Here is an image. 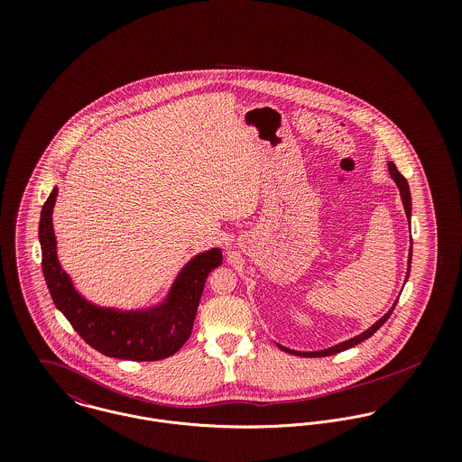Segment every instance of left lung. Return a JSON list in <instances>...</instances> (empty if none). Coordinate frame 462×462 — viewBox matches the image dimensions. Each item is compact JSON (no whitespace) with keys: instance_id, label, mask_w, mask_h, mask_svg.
<instances>
[{"instance_id":"1","label":"left lung","mask_w":462,"mask_h":462,"mask_svg":"<svg viewBox=\"0 0 462 462\" xmlns=\"http://www.w3.org/2000/svg\"><path fill=\"white\" fill-rule=\"evenodd\" d=\"M388 169H390V174H392V178H393V181L396 183V187H398V190H400V198H402V204H403V209H405V215H407V218H409V224H411V192H409V185H407V181H405V178L398 172V169L395 167V163L393 162H388ZM411 258H412V240H411V247H409V262H407V275H405V281H407V277H409V270H411ZM396 302L392 306V310L383 317V319H379L372 328H368V329L365 330V332H361V334H357V336H354V337H350V339H346V341H341V343H337V345H334V346H329V348H326V350H317V352H299V350H291V348H286V346H282V345H279L277 343V346L281 348V350H284V352H288V354H295V356H304V357H324V356H332V354H337V352H343V350H346V348H350V346H354V345H357V343H361V341H365V339H368L370 336H374L377 330L381 329L383 326H384V322L392 317V313H393V310H395Z\"/></svg>"}]
</instances>
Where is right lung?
<instances>
[{
    "instance_id": "1",
    "label": "right lung",
    "mask_w": 462,
    "mask_h": 462,
    "mask_svg": "<svg viewBox=\"0 0 462 462\" xmlns=\"http://www.w3.org/2000/svg\"><path fill=\"white\" fill-rule=\"evenodd\" d=\"M55 187L41 211L39 242L42 273L57 310L97 352L130 361H158L176 354L190 337L208 273L222 264V251L213 247L194 256L174 279L163 302L152 308L123 311L87 300L72 284L57 254L53 208Z\"/></svg>"
}]
</instances>
